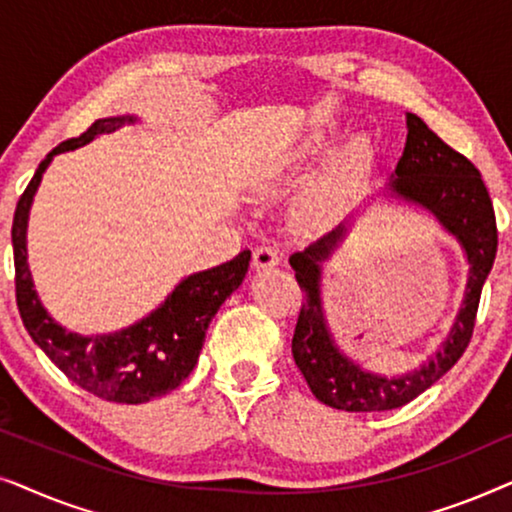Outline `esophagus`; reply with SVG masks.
<instances>
[{
	"mask_svg": "<svg viewBox=\"0 0 512 512\" xmlns=\"http://www.w3.org/2000/svg\"><path fill=\"white\" fill-rule=\"evenodd\" d=\"M279 261H282V256H279V249L272 247V244H258L254 249L256 268H272V265H277Z\"/></svg>",
	"mask_w": 512,
	"mask_h": 512,
	"instance_id": "1",
	"label": "esophagus"
}]
</instances>
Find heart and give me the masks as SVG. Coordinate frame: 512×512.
<instances>
[{
    "mask_svg": "<svg viewBox=\"0 0 512 512\" xmlns=\"http://www.w3.org/2000/svg\"><path fill=\"white\" fill-rule=\"evenodd\" d=\"M326 144H328L326 132H317V135H312L310 139H305V142H300L296 149L284 153V156L279 158L275 165H270V170L265 172V177H263V186L275 188L279 184L291 181L296 174L303 172L321 151H324Z\"/></svg>",
    "mask_w": 512,
    "mask_h": 512,
    "instance_id": "obj_1",
    "label": "heart"
}]
</instances>
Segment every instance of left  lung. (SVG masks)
<instances>
[{
    "instance_id": "8db88e82",
    "label": "left lung",
    "mask_w": 512,
    "mask_h": 512,
    "mask_svg": "<svg viewBox=\"0 0 512 512\" xmlns=\"http://www.w3.org/2000/svg\"><path fill=\"white\" fill-rule=\"evenodd\" d=\"M389 186L401 198L429 209L461 242L471 263L466 298L445 345L431 356V361L417 368L415 373L389 380V377L366 373L347 356H342L340 349L333 345L324 312H321L319 263L331 254L345 228H335L333 233L324 235L305 251L291 254L289 263L296 270L300 291L305 293L291 342L293 361L312 394L335 410H394L436 384L461 359L473 338L482 284L492 270L496 247H499L494 205L478 167L452 146H447L415 114H408V142H405V151Z\"/></svg>"
}]
</instances>
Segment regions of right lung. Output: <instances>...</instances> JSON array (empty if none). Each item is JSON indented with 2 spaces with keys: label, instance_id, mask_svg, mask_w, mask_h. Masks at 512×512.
I'll list each match as a JSON object with an SVG mask.
<instances>
[{
  "label": "right lung",
  "instance_id": "right-lung-1",
  "mask_svg": "<svg viewBox=\"0 0 512 512\" xmlns=\"http://www.w3.org/2000/svg\"><path fill=\"white\" fill-rule=\"evenodd\" d=\"M132 121H135L132 116L100 118L83 135L55 146L41 160L32 181L20 195L11 226L16 303L27 333L44 349L48 359L88 394L102 401L130 405L170 394L191 375L198 363L209 321L219 312L223 300L242 284L251 261V251L244 249L233 261L186 277L156 312L121 333L83 338V335L67 333L48 317L32 289L25 249L27 212H30L41 174L55 153L79 149L102 132H114L123 123Z\"/></svg>",
  "mask_w": 512,
  "mask_h": 512
}]
</instances>
